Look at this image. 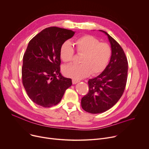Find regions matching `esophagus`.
I'll return each mask as SVG.
<instances>
[{
    "mask_svg": "<svg viewBox=\"0 0 149 149\" xmlns=\"http://www.w3.org/2000/svg\"><path fill=\"white\" fill-rule=\"evenodd\" d=\"M79 82V81L77 80V79H72V83H73V84H76V83H77V82Z\"/></svg>",
    "mask_w": 149,
    "mask_h": 149,
    "instance_id": "esophagus-1",
    "label": "esophagus"
}]
</instances>
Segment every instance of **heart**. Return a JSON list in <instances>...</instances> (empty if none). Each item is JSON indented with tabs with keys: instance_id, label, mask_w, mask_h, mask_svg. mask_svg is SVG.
Segmentation results:
<instances>
[{
	"instance_id": "b5f03b06",
	"label": "heart",
	"mask_w": 149,
	"mask_h": 149,
	"mask_svg": "<svg viewBox=\"0 0 149 149\" xmlns=\"http://www.w3.org/2000/svg\"><path fill=\"white\" fill-rule=\"evenodd\" d=\"M75 50L82 56L79 65H68L63 68L65 76L80 79L92 75H98L106 69L112 56V48L108 43L100 42L91 35H84L75 41ZM60 57L64 63H71L74 50L69 41L63 42L59 50Z\"/></svg>"
}]
</instances>
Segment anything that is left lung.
I'll return each mask as SVG.
<instances>
[{
  "label": "left lung",
  "instance_id": "left-lung-1",
  "mask_svg": "<svg viewBox=\"0 0 149 149\" xmlns=\"http://www.w3.org/2000/svg\"><path fill=\"white\" fill-rule=\"evenodd\" d=\"M101 31L108 36L112 52L107 67L89 79V91L82 98V108L91 113L105 112L116 104L124 93L127 79L128 62L123 48L106 32Z\"/></svg>",
  "mask_w": 149,
  "mask_h": 149
}]
</instances>
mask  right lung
I'll return each mask as SVG.
<instances>
[{"label": "right lung", "instance_id": "1", "mask_svg": "<svg viewBox=\"0 0 149 149\" xmlns=\"http://www.w3.org/2000/svg\"><path fill=\"white\" fill-rule=\"evenodd\" d=\"M74 32L53 26L36 35L29 42L23 58L22 83L29 97L38 105L57 104L72 85L60 73V47Z\"/></svg>", "mask_w": 149, "mask_h": 149}]
</instances>
